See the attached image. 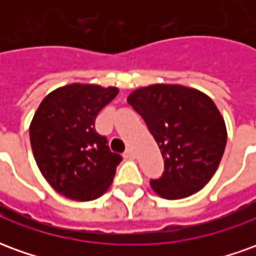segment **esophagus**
Here are the masks:
<instances>
[{
  "label": "esophagus",
  "instance_id": "1",
  "mask_svg": "<svg viewBox=\"0 0 256 256\" xmlns=\"http://www.w3.org/2000/svg\"><path fill=\"white\" fill-rule=\"evenodd\" d=\"M123 156H124V159H133L134 158L133 150H124V154H123Z\"/></svg>",
  "mask_w": 256,
  "mask_h": 256
}]
</instances>
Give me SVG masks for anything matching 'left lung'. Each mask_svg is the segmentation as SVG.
Returning a JSON list of instances; mask_svg holds the SVG:
<instances>
[{
  "instance_id": "left-lung-1",
  "label": "left lung",
  "mask_w": 256,
  "mask_h": 256,
  "mask_svg": "<svg viewBox=\"0 0 256 256\" xmlns=\"http://www.w3.org/2000/svg\"><path fill=\"white\" fill-rule=\"evenodd\" d=\"M128 102L144 119L164 159L150 181L167 200L188 198L212 178L226 146V124L214 101L182 84H156L132 92Z\"/></svg>"
}]
</instances>
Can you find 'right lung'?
Returning a JSON list of instances; mask_svg holds the SVG:
<instances>
[{
	"mask_svg": "<svg viewBox=\"0 0 256 256\" xmlns=\"http://www.w3.org/2000/svg\"><path fill=\"white\" fill-rule=\"evenodd\" d=\"M119 89L93 84L58 88L42 100L30 123L31 150L44 178L76 202L100 198L111 186L122 156L96 132L98 112Z\"/></svg>",
	"mask_w": 256,
	"mask_h": 256,
	"instance_id": "1",
	"label": "right lung"
}]
</instances>
